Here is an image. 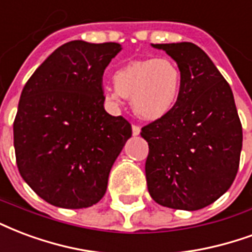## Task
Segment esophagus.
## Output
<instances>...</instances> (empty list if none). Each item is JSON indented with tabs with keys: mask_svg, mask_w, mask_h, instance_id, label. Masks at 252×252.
<instances>
[{
	"mask_svg": "<svg viewBox=\"0 0 252 252\" xmlns=\"http://www.w3.org/2000/svg\"><path fill=\"white\" fill-rule=\"evenodd\" d=\"M132 133L135 136L139 135V133H140V126H137V124H133V126H132Z\"/></svg>",
	"mask_w": 252,
	"mask_h": 252,
	"instance_id": "1",
	"label": "esophagus"
}]
</instances>
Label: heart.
Masks as SVG:
<instances>
[{"label":"heart","instance_id":"heart-1","mask_svg":"<svg viewBox=\"0 0 252 252\" xmlns=\"http://www.w3.org/2000/svg\"><path fill=\"white\" fill-rule=\"evenodd\" d=\"M113 81V88H104L108 101L119 104L121 97L131 98L137 116L145 120H158L178 104L183 73L173 60L147 59L119 69Z\"/></svg>","mask_w":252,"mask_h":252}]
</instances>
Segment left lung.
<instances>
[{
  "instance_id": "1",
  "label": "left lung",
  "mask_w": 252,
  "mask_h": 252,
  "mask_svg": "<svg viewBox=\"0 0 252 252\" xmlns=\"http://www.w3.org/2000/svg\"><path fill=\"white\" fill-rule=\"evenodd\" d=\"M182 69L178 104L141 128L150 151L148 192L160 206L195 211L218 200L239 168L243 141L230 85L210 57L192 42L152 44Z\"/></svg>"
}]
</instances>
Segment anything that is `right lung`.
<instances>
[{
	"mask_svg": "<svg viewBox=\"0 0 252 252\" xmlns=\"http://www.w3.org/2000/svg\"><path fill=\"white\" fill-rule=\"evenodd\" d=\"M120 44L70 41L36 69L13 123L18 171L56 207L87 208L104 196L129 121L104 109L102 76Z\"/></svg>",
	"mask_w": 252,
	"mask_h": 252,
	"instance_id": "add662e5",
	"label": "right lung"
}]
</instances>
